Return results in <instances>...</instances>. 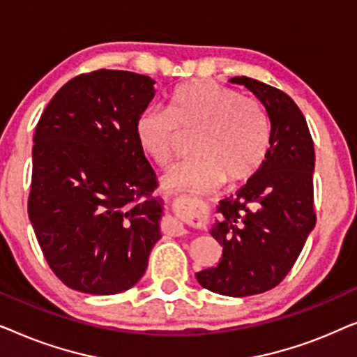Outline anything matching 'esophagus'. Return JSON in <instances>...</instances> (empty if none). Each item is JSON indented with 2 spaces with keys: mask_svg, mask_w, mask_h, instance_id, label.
I'll use <instances>...</instances> for the list:
<instances>
[{
  "mask_svg": "<svg viewBox=\"0 0 357 357\" xmlns=\"http://www.w3.org/2000/svg\"><path fill=\"white\" fill-rule=\"evenodd\" d=\"M167 231L172 234V236H185L187 234V229L183 227V224L178 221V219H170L167 222Z\"/></svg>",
  "mask_w": 357,
  "mask_h": 357,
  "instance_id": "obj_1",
  "label": "esophagus"
}]
</instances>
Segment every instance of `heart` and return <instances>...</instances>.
<instances>
[{"label":"heart","mask_w":357,"mask_h":357,"mask_svg":"<svg viewBox=\"0 0 357 357\" xmlns=\"http://www.w3.org/2000/svg\"><path fill=\"white\" fill-rule=\"evenodd\" d=\"M143 153L167 167L180 151V135H192L195 154L165 175L170 190H206L250 178L265 162L271 123L255 97L213 81H192L169 96L167 112L146 109L135 125Z\"/></svg>","instance_id":"heart-1"}]
</instances>
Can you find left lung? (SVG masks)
Wrapping results in <instances>:
<instances>
[{"instance_id": "1", "label": "left lung", "mask_w": 357, "mask_h": 357, "mask_svg": "<svg viewBox=\"0 0 357 357\" xmlns=\"http://www.w3.org/2000/svg\"><path fill=\"white\" fill-rule=\"evenodd\" d=\"M231 82L250 89L271 121V146L247 183L221 199L211 236L221 243L218 266L197 273L204 289L245 297L284 280L315 226V153L305 116L286 92L247 76Z\"/></svg>"}]
</instances>
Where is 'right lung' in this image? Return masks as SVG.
<instances>
[{
  "instance_id": "right-lung-1",
  "label": "right lung",
  "mask_w": 357,
  "mask_h": 357,
  "mask_svg": "<svg viewBox=\"0 0 357 357\" xmlns=\"http://www.w3.org/2000/svg\"><path fill=\"white\" fill-rule=\"evenodd\" d=\"M154 84L131 71L82 73L36 126L29 218L48 266L75 291L130 289L160 238L164 203L135 133Z\"/></svg>"
}]
</instances>
